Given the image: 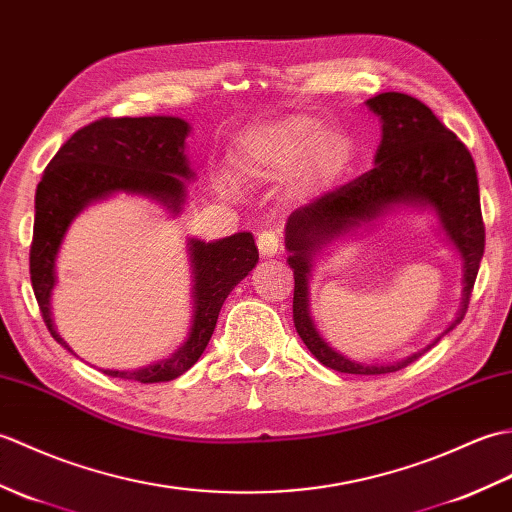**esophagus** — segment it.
Listing matches in <instances>:
<instances>
[{
	"instance_id": "1",
	"label": "esophagus",
	"mask_w": 512,
	"mask_h": 512,
	"mask_svg": "<svg viewBox=\"0 0 512 512\" xmlns=\"http://www.w3.org/2000/svg\"><path fill=\"white\" fill-rule=\"evenodd\" d=\"M256 245H258V252L263 254V256H276L280 249H282L280 234L278 232H271V230L260 232L258 238H256Z\"/></svg>"
}]
</instances>
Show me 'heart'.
I'll use <instances>...</instances> for the list:
<instances>
[{"instance_id": "obj_1", "label": "heart", "mask_w": 512, "mask_h": 512, "mask_svg": "<svg viewBox=\"0 0 512 512\" xmlns=\"http://www.w3.org/2000/svg\"><path fill=\"white\" fill-rule=\"evenodd\" d=\"M350 164V142L344 133L324 131L309 116L263 122L249 129L236 153V168L252 181H276L298 170L302 188L331 186Z\"/></svg>"}]
</instances>
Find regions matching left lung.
Here are the masks:
<instances>
[{
    "label": "left lung",
    "mask_w": 512,
    "mask_h": 512,
    "mask_svg": "<svg viewBox=\"0 0 512 512\" xmlns=\"http://www.w3.org/2000/svg\"><path fill=\"white\" fill-rule=\"evenodd\" d=\"M366 105L381 118V144L374 168L315 201L291 212L285 230L289 265L293 269V324L313 357L326 368L346 374H385L410 366L436 346L414 352L396 363H359L333 350L317 333L309 313V276L317 249L339 234H348L361 223H370L392 206H429L438 214L442 230L462 256L464 291L462 306L453 324L467 315L471 291L484 254V221L480 186L467 146L442 124L423 102L385 92Z\"/></svg>",
    "instance_id": "8db88e82"
}]
</instances>
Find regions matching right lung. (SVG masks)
<instances>
[{
  "mask_svg": "<svg viewBox=\"0 0 512 512\" xmlns=\"http://www.w3.org/2000/svg\"><path fill=\"white\" fill-rule=\"evenodd\" d=\"M188 133V122L173 116L100 118L78 129L43 170L34 197L30 280L45 326L70 352L72 348L56 333L50 311L54 263L67 227L85 206L113 192L151 197L177 214L186 197V179L195 177L186 160ZM188 252L195 311L184 346L173 357L140 370H102L107 377L138 383L181 377L206 350L227 295L258 263V247L249 232L214 243L190 238Z\"/></svg>",
  "mask_w": 512,
  "mask_h": 512,
  "instance_id": "add662e5",
  "label": "right lung"
}]
</instances>
